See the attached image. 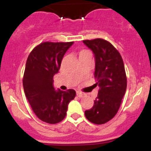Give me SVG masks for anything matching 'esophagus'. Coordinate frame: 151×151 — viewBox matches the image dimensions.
Returning a JSON list of instances; mask_svg holds the SVG:
<instances>
[{
    "mask_svg": "<svg viewBox=\"0 0 151 151\" xmlns=\"http://www.w3.org/2000/svg\"><path fill=\"white\" fill-rule=\"evenodd\" d=\"M76 94L78 97H84L85 96V94H84V93H82V92H79V91L77 92Z\"/></svg>",
    "mask_w": 151,
    "mask_h": 151,
    "instance_id": "34e87169",
    "label": "esophagus"
}]
</instances>
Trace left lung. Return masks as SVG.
I'll return each mask as SVG.
<instances>
[{"mask_svg": "<svg viewBox=\"0 0 151 151\" xmlns=\"http://www.w3.org/2000/svg\"><path fill=\"white\" fill-rule=\"evenodd\" d=\"M83 43L94 55V85L99 87L94 106L85 110V115L92 123L104 124L115 116L125 94L127 79L123 60L118 50L106 40H85Z\"/></svg>", "mask_w": 151, "mask_h": 151, "instance_id": "1", "label": "left lung"}]
</instances>
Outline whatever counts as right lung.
<instances>
[{"instance_id":"obj_1","label":"right lung","mask_w":151,"mask_h":151,"mask_svg":"<svg viewBox=\"0 0 151 151\" xmlns=\"http://www.w3.org/2000/svg\"><path fill=\"white\" fill-rule=\"evenodd\" d=\"M73 42H44L35 47L28 57L24 73L23 88L35 115L41 121L56 124L65 118L69 103L76 91H63L54 87V76Z\"/></svg>"}]
</instances>
